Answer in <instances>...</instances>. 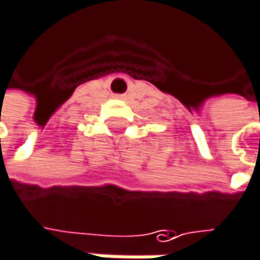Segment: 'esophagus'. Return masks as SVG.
Segmentation results:
<instances>
[{
	"mask_svg": "<svg viewBox=\"0 0 260 260\" xmlns=\"http://www.w3.org/2000/svg\"><path fill=\"white\" fill-rule=\"evenodd\" d=\"M114 98H116V99H123L125 96H123V94H114Z\"/></svg>",
	"mask_w": 260,
	"mask_h": 260,
	"instance_id": "1",
	"label": "esophagus"
}]
</instances>
